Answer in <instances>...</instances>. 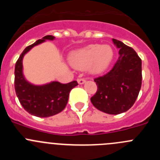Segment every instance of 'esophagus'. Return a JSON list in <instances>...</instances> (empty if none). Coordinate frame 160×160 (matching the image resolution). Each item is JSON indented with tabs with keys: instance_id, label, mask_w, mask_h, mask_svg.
<instances>
[{
	"instance_id": "34e87169",
	"label": "esophagus",
	"mask_w": 160,
	"mask_h": 160,
	"mask_svg": "<svg viewBox=\"0 0 160 160\" xmlns=\"http://www.w3.org/2000/svg\"><path fill=\"white\" fill-rule=\"evenodd\" d=\"M78 84L82 85L86 82V80H85L84 78H79V79H78Z\"/></svg>"
}]
</instances>
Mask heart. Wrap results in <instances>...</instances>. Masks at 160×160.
Returning <instances> with one entry per match:
<instances>
[{"label":"heart","mask_w":160,"mask_h":160,"mask_svg":"<svg viewBox=\"0 0 160 160\" xmlns=\"http://www.w3.org/2000/svg\"><path fill=\"white\" fill-rule=\"evenodd\" d=\"M114 52L108 45H89L73 51L69 56L70 64L77 70L98 73L106 70L113 59Z\"/></svg>","instance_id":"b5f03b06"}]
</instances>
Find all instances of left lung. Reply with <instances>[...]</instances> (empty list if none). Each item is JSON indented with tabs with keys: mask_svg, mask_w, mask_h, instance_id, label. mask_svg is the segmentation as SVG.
Returning <instances> with one entry per match:
<instances>
[{
	"mask_svg": "<svg viewBox=\"0 0 160 160\" xmlns=\"http://www.w3.org/2000/svg\"><path fill=\"white\" fill-rule=\"evenodd\" d=\"M112 41L119 49V58L108 73L94 79L98 90L90 101L102 112L118 114L128 111L138 97L142 85V61L132 48L114 38Z\"/></svg>",
	"mask_w": 160,
	"mask_h": 160,
	"instance_id": "obj_1",
	"label": "left lung"
}]
</instances>
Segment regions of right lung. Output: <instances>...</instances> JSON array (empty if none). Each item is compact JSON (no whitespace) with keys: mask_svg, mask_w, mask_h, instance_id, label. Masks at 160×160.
Segmentation results:
<instances>
[{"mask_svg":"<svg viewBox=\"0 0 160 160\" xmlns=\"http://www.w3.org/2000/svg\"><path fill=\"white\" fill-rule=\"evenodd\" d=\"M54 38L52 35H47L27 46L15 65L14 87L20 103L28 113L40 118L53 116L62 111L67 104L70 90L78 85L76 81L67 84L53 81L47 84L34 85L25 79L22 65L25 53L35 46L46 40L53 41Z\"/></svg>","mask_w":160,"mask_h":160,"instance_id":"1","label":"right lung"}]
</instances>
